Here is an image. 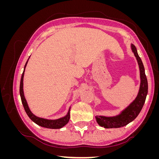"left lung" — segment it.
Returning a JSON list of instances; mask_svg holds the SVG:
<instances>
[{
  "label": "left lung",
  "mask_w": 159,
  "mask_h": 159,
  "mask_svg": "<svg viewBox=\"0 0 159 159\" xmlns=\"http://www.w3.org/2000/svg\"><path fill=\"white\" fill-rule=\"evenodd\" d=\"M132 52L137 60L139 71H140L141 84L140 88L136 98L132 103L129 104L125 109H123L121 113L113 117H105L102 115L95 116L99 125L106 129L119 128L127 125L135 119L143 107L145 102L147 95L148 93V82L145 75V68L141 57L139 56L136 47L133 44L131 45Z\"/></svg>",
  "instance_id": "obj_1"
}]
</instances>
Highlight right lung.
Instances as JSON below:
<instances>
[{"mask_svg":"<svg viewBox=\"0 0 159 159\" xmlns=\"http://www.w3.org/2000/svg\"><path fill=\"white\" fill-rule=\"evenodd\" d=\"M30 58V57H29ZM28 59L26 63L25 66V68H24V71L23 73L22 74L21 77V80H20V98H21V101L23 105V107L25 108V111L26 114L28 115V116L29 117V118L32 120L33 122H34L36 124H37L38 125H39L42 127H45V128H48V129H61L65 126L69 122L70 117V108L68 110V112L67 113L66 116L61 117L60 119H46L44 118H41V117H38L36 116L35 115H34L32 111H30L29 107H28V105L27 103L26 100L25 99V95H24V90H23V78H24V75H25V68L26 67L27 63L28 61Z\"/></svg>","mask_w":159,"mask_h":159,"instance_id":"1","label":"right lung"}]
</instances>
